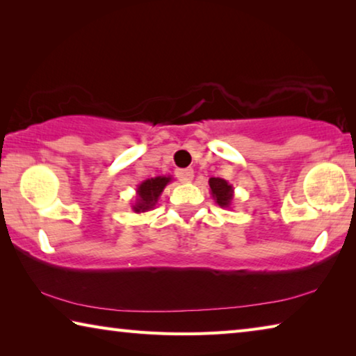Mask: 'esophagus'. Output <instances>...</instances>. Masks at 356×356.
<instances>
[{"label": "esophagus", "instance_id": "34e87169", "mask_svg": "<svg viewBox=\"0 0 356 356\" xmlns=\"http://www.w3.org/2000/svg\"><path fill=\"white\" fill-rule=\"evenodd\" d=\"M176 174H177L180 182H184V184H190L193 177H195V172H193L191 168H185V170H177Z\"/></svg>", "mask_w": 356, "mask_h": 356}]
</instances>
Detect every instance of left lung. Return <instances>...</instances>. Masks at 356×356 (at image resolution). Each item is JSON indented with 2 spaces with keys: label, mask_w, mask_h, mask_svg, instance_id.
<instances>
[{
  "label": "left lung",
  "mask_w": 356,
  "mask_h": 356,
  "mask_svg": "<svg viewBox=\"0 0 356 356\" xmlns=\"http://www.w3.org/2000/svg\"><path fill=\"white\" fill-rule=\"evenodd\" d=\"M210 193H212L213 201L222 209H229L232 206L234 200V186L227 180L221 177H210L209 179Z\"/></svg>",
  "instance_id": "1"
}]
</instances>
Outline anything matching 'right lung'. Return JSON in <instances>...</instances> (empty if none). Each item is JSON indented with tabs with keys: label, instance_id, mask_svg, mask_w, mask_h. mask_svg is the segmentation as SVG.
I'll return each mask as SVG.
<instances>
[{
	"label": "right lung",
	"instance_id": "obj_1",
	"mask_svg": "<svg viewBox=\"0 0 356 356\" xmlns=\"http://www.w3.org/2000/svg\"><path fill=\"white\" fill-rule=\"evenodd\" d=\"M172 182L171 176H156L143 180V182L136 186V200L131 206L135 213H144L149 212L155 207L159 202L161 193H163L165 186Z\"/></svg>",
	"mask_w": 356,
	"mask_h": 356
}]
</instances>
